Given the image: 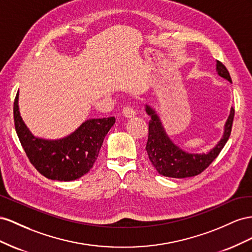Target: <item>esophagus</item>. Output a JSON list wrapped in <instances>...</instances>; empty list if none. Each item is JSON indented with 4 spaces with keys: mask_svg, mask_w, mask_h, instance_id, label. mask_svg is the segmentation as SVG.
I'll list each match as a JSON object with an SVG mask.
<instances>
[{
    "mask_svg": "<svg viewBox=\"0 0 252 252\" xmlns=\"http://www.w3.org/2000/svg\"><path fill=\"white\" fill-rule=\"evenodd\" d=\"M122 115H124L126 118H132L136 115V112L132 109V107L126 106L124 110H122Z\"/></svg>",
    "mask_w": 252,
    "mask_h": 252,
    "instance_id": "34e87169",
    "label": "esophagus"
}]
</instances>
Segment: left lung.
<instances>
[{
  "instance_id": "obj_1",
  "label": "left lung",
  "mask_w": 252,
  "mask_h": 252,
  "mask_svg": "<svg viewBox=\"0 0 252 252\" xmlns=\"http://www.w3.org/2000/svg\"><path fill=\"white\" fill-rule=\"evenodd\" d=\"M217 71L220 77L232 83L228 69L220 61H217ZM146 112L151 117L149 121V136L146 147L149 159L158 173L173 178L195 176L209 167L228 141L230 134H231L234 118V109L231 107L230 115L225 124L224 134L218 145L206 154H190L185 152L172 142L164 131L159 117L152 107L146 105Z\"/></svg>"
}]
</instances>
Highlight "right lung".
<instances>
[{"label": "right lung", "mask_w": 252, "mask_h": 252, "mask_svg": "<svg viewBox=\"0 0 252 252\" xmlns=\"http://www.w3.org/2000/svg\"><path fill=\"white\" fill-rule=\"evenodd\" d=\"M19 93L14 98V126L31 163L40 174L53 181L69 182L80 178L94 166L105 135L115 117L89 119L66 137L46 140L34 137L19 111Z\"/></svg>", "instance_id": "add662e5"}]
</instances>
